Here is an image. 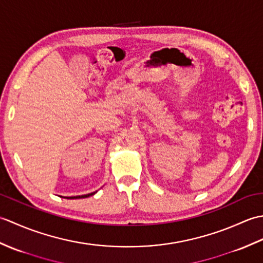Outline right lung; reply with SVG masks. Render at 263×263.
Here are the masks:
<instances>
[{"instance_id":"right-lung-1","label":"right lung","mask_w":263,"mask_h":263,"mask_svg":"<svg viewBox=\"0 0 263 263\" xmlns=\"http://www.w3.org/2000/svg\"><path fill=\"white\" fill-rule=\"evenodd\" d=\"M97 192V191H96ZM96 192H92V193H88V194H85V195H77V197H70L68 199H81V198H88L90 197V195H93Z\"/></svg>"}]
</instances>
